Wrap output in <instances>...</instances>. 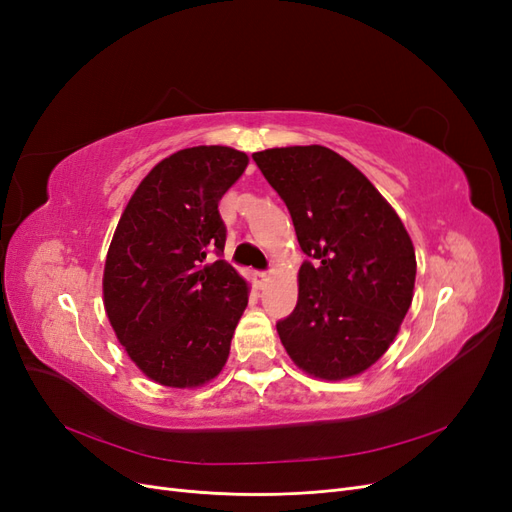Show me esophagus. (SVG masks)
<instances>
[{
    "mask_svg": "<svg viewBox=\"0 0 512 512\" xmlns=\"http://www.w3.org/2000/svg\"><path fill=\"white\" fill-rule=\"evenodd\" d=\"M267 280H269L267 271H256V273H254V284H256L258 288L265 286V282H267Z\"/></svg>",
    "mask_w": 512,
    "mask_h": 512,
    "instance_id": "1",
    "label": "esophagus"
}]
</instances>
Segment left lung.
Masks as SVG:
<instances>
[{
	"label": "left lung",
	"instance_id": "1",
	"mask_svg": "<svg viewBox=\"0 0 512 512\" xmlns=\"http://www.w3.org/2000/svg\"><path fill=\"white\" fill-rule=\"evenodd\" d=\"M252 158L286 203L307 256L297 307L277 322L286 352L316 378L361 374L389 350L410 309V235L361 170L327 147L265 149Z\"/></svg>",
	"mask_w": 512,
	"mask_h": 512
}]
</instances>
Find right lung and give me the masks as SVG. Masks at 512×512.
<instances>
[{"mask_svg": "<svg viewBox=\"0 0 512 512\" xmlns=\"http://www.w3.org/2000/svg\"><path fill=\"white\" fill-rule=\"evenodd\" d=\"M245 166L243 151L220 145L173 153L138 185L108 247L106 316L138 369L164 386L194 389L228 359L247 284L222 260L218 205Z\"/></svg>", "mask_w": 512, "mask_h": 512, "instance_id": "obj_1", "label": "right lung"}]
</instances>
